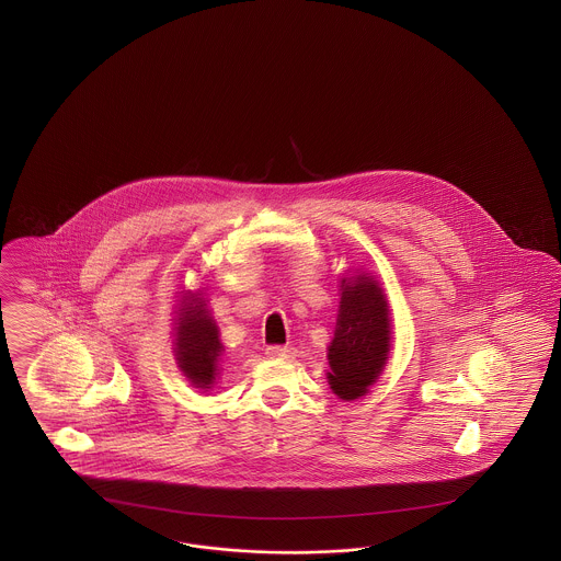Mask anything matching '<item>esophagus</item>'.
Segmentation results:
<instances>
[{
	"mask_svg": "<svg viewBox=\"0 0 561 561\" xmlns=\"http://www.w3.org/2000/svg\"><path fill=\"white\" fill-rule=\"evenodd\" d=\"M267 355L271 359H288V357H293V348L273 345V347H267Z\"/></svg>",
	"mask_w": 561,
	"mask_h": 561,
	"instance_id": "34e87169",
	"label": "esophagus"
}]
</instances>
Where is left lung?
I'll return each instance as SVG.
<instances>
[{
	"label": "left lung",
	"mask_w": 561,
	"mask_h": 561,
	"mask_svg": "<svg viewBox=\"0 0 561 561\" xmlns=\"http://www.w3.org/2000/svg\"><path fill=\"white\" fill-rule=\"evenodd\" d=\"M391 353V311L382 284L366 271L341 279V305L328 345V385L341 400L364 398L385 373Z\"/></svg>",
	"instance_id": "left-lung-1"
}]
</instances>
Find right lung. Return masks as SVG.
Here are the masks:
<instances>
[{
  "mask_svg": "<svg viewBox=\"0 0 561 561\" xmlns=\"http://www.w3.org/2000/svg\"><path fill=\"white\" fill-rule=\"evenodd\" d=\"M174 359L195 389H213L225 347L220 330L208 309L206 293L183 290L174 311Z\"/></svg>",
  "mask_w": 561,
  "mask_h": 561,
  "instance_id": "add662e5",
  "label": "right lung"
}]
</instances>
